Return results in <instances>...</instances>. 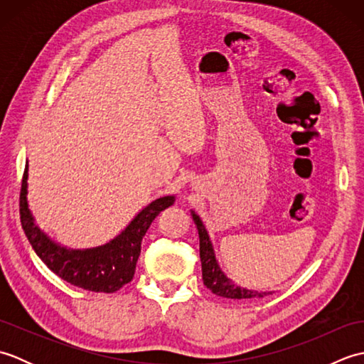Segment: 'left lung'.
<instances>
[{
    "label": "left lung",
    "mask_w": 364,
    "mask_h": 364,
    "mask_svg": "<svg viewBox=\"0 0 364 364\" xmlns=\"http://www.w3.org/2000/svg\"><path fill=\"white\" fill-rule=\"evenodd\" d=\"M192 219L196 222L200 236V259H202V277L206 288L215 294V296L227 299H261L267 296L269 292H258L241 288V286L235 284L230 278L223 275L218 261H215L213 244L202 219L194 211H192Z\"/></svg>",
    "instance_id": "left-lung-1"
}]
</instances>
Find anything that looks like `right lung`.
<instances>
[{
    "instance_id": "obj_1",
    "label": "right lung",
    "mask_w": 364,
    "mask_h": 364,
    "mask_svg": "<svg viewBox=\"0 0 364 364\" xmlns=\"http://www.w3.org/2000/svg\"><path fill=\"white\" fill-rule=\"evenodd\" d=\"M28 164L20 189V220L29 244L50 270L67 283L94 292H115L133 280L141 242L154 218L175 203V197H162L136 215L109 244L90 250H68L46 237L33 220L26 200Z\"/></svg>"
}]
</instances>
